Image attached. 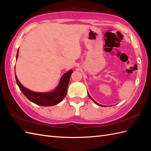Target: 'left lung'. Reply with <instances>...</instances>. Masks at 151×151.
Segmentation results:
<instances>
[{"instance_id":"left-lung-1","label":"left lung","mask_w":151,"mask_h":151,"mask_svg":"<svg viewBox=\"0 0 151 151\" xmlns=\"http://www.w3.org/2000/svg\"><path fill=\"white\" fill-rule=\"evenodd\" d=\"M88 95H89V98H90V99H91V100H93V101H94V103H95V104H97V105H99V106H101V105H100L99 104H98V103H96V101H94V100H93V99H92V98H91V96L89 95V94H88Z\"/></svg>"}]
</instances>
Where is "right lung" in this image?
I'll use <instances>...</instances> for the list:
<instances>
[{"label": "right lung", "instance_id": "right-lung-1", "mask_svg": "<svg viewBox=\"0 0 151 151\" xmlns=\"http://www.w3.org/2000/svg\"><path fill=\"white\" fill-rule=\"evenodd\" d=\"M19 55V51L17 54V59ZM73 73L71 69L62 76L58 87L55 91L51 93H36L26 89L22 86L15 74V79L17 85L19 87L21 91L25 95L27 99L34 104L40 106H53L59 104L64 99L67 94L68 87L69 82L70 76Z\"/></svg>", "mask_w": 151, "mask_h": 151}]
</instances>
